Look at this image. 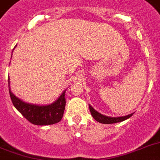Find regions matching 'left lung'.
<instances>
[{"label": "left lung", "instance_id": "obj_1", "mask_svg": "<svg viewBox=\"0 0 160 160\" xmlns=\"http://www.w3.org/2000/svg\"><path fill=\"white\" fill-rule=\"evenodd\" d=\"M90 107V113L92 114L93 118L96 120V121L100 122V123H102V124H114V123H118V122L124 121L125 119H129V117H131L133 115V114H130L129 115H126V116H122V117H108L105 116V115H103V114H100L99 112H97L95 109H94L91 105H89Z\"/></svg>", "mask_w": 160, "mask_h": 160}]
</instances>
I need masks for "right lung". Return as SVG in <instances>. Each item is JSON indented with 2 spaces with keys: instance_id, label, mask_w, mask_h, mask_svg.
<instances>
[{
  "instance_id": "1",
  "label": "right lung",
  "mask_w": 160,
  "mask_h": 160,
  "mask_svg": "<svg viewBox=\"0 0 160 160\" xmlns=\"http://www.w3.org/2000/svg\"><path fill=\"white\" fill-rule=\"evenodd\" d=\"M12 56V55H11ZM10 86V79L8 77ZM11 101L16 109L31 124L36 125H49L61 120L65 107V91L62 93L55 102L50 105H36L27 104L18 99L11 93L9 88Z\"/></svg>"
}]
</instances>
